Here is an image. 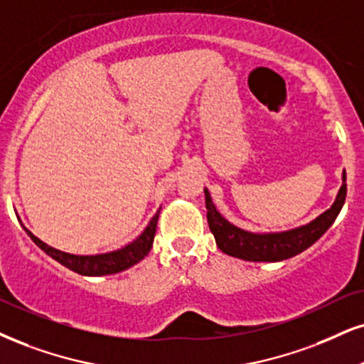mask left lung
Listing matches in <instances>:
<instances>
[{
	"instance_id": "1",
	"label": "left lung",
	"mask_w": 364,
	"mask_h": 364,
	"mask_svg": "<svg viewBox=\"0 0 364 364\" xmlns=\"http://www.w3.org/2000/svg\"><path fill=\"white\" fill-rule=\"evenodd\" d=\"M346 191V172H343V186L336 196L334 204L314 221L289 231L251 232L224 219L216 205L213 204L209 191L204 189L209 230L216 237L219 250L230 257L246 259V262H282V259L302 253L329 230L331 224L338 218L339 210L343 209Z\"/></svg>"
}]
</instances>
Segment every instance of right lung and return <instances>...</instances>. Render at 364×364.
<instances>
[{"instance_id":"1","label":"right lung","mask_w":364,"mask_h":364,"mask_svg":"<svg viewBox=\"0 0 364 364\" xmlns=\"http://www.w3.org/2000/svg\"><path fill=\"white\" fill-rule=\"evenodd\" d=\"M159 214H160V209L156 210L155 216L150 219V223H148L145 231H143L136 240L132 241V243L116 251H109V253H101V255L65 253V251L55 250L52 248V246H48L47 243H43V241L38 240L37 236L31 235L26 228H23V230L40 250H43L48 257H52L55 262L64 264L65 268L79 273V275L101 277V275H113V273L128 270L129 267H133V264L141 262V259L150 253L151 245H154L155 231H156V223H159Z\"/></svg>"}]
</instances>
